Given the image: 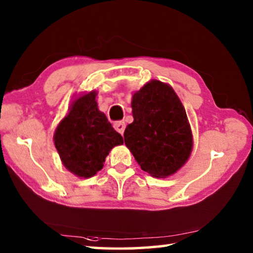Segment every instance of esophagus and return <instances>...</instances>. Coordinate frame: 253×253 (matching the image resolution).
<instances>
[{"label":"esophagus","instance_id":"1","mask_svg":"<svg viewBox=\"0 0 253 253\" xmlns=\"http://www.w3.org/2000/svg\"><path fill=\"white\" fill-rule=\"evenodd\" d=\"M114 127H115V129L118 131V133L123 134L124 130H125L126 124H125V122H123V120H120V122H116V123L114 124Z\"/></svg>","mask_w":253,"mask_h":253}]
</instances>
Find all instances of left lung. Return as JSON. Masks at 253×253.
<instances>
[{
    "label": "left lung",
    "instance_id": "left-lung-1",
    "mask_svg": "<svg viewBox=\"0 0 253 253\" xmlns=\"http://www.w3.org/2000/svg\"><path fill=\"white\" fill-rule=\"evenodd\" d=\"M131 108L134 122L124 138L141 169L155 178L175 173L192 150L190 125L177 93L152 80L133 94Z\"/></svg>",
    "mask_w": 253,
    "mask_h": 253
}]
</instances>
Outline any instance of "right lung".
Masks as SVG:
<instances>
[{
    "instance_id": "obj_1",
    "label": "right lung",
    "mask_w": 253,
    "mask_h": 253,
    "mask_svg": "<svg viewBox=\"0 0 253 253\" xmlns=\"http://www.w3.org/2000/svg\"><path fill=\"white\" fill-rule=\"evenodd\" d=\"M95 97L97 92L91 91L75 99L54 134L64 167L84 179L101 170L111 148L124 143L123 136L98 109Z\"/></svg>"
}]
</instances>
